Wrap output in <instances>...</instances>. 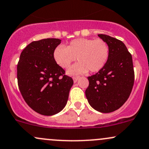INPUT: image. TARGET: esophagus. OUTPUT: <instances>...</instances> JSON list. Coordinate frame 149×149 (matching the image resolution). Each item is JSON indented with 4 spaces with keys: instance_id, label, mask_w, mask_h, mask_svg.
<instances>
[{
    "instance_id": "obj_1",
    "label": "esophagus",
    "mask_w": 149,
    "mask_h": 149,
    "mask_svg": "<svg viewBox=\"0 0 149 149\" xmlns=\"http://www.w3.org/2000/svg\"><path fill=\"white\" fill-rule=\"evenodd\" d=\"M79 79V76H73V81H74V83H76V81H78V79Z\"/></svg>"
}]
</instances>
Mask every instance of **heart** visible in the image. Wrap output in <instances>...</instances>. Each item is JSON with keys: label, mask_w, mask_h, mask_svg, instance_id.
I'll use <instances>...</instances> for the list:
<instances>
[{"label": "heart", "mask_w": 149, "mask_h": 149, "mask_svg": "<svg viewBox=\"0 0 149 149\" xmlns=\"http://www.w3.org/2000/svg\"><path fill=\"white\" fill-rule=\"evenodd\" d=\"M110 54L108 43L102 39L81 38L73 39L66 47L60 45L53 53L54 61L62 68H67L72 62L73 64L67 70L70 76L99 71L107 63Z\"/></svg>", "instance_id": "heart-1"}]
</instances>
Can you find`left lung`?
<instances>
[{"mask_svg": "<svg viewBox=\"0 0 149 149\" xmlns=\"http://www.w3.org/2000/svg\"><path fill=\"white\" fill-rule=\"evenodd\" d=\"M98 36L108 43L109 60L101 70L88 77L86 96L89 104L101 113H111L127 101L134 83L131 54L121 40L105 35Z\"/></svg>", "mask_w": 149, "mask_h": 149, "instance_id": "obj_1", "label": "left lung"}]
</instances>
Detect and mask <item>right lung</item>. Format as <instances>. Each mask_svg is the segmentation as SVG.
<instances>
[{"instance_id": "obj_1", "label": "right lung", "mask_w": 149, "mask_h": 149, "mask_svg": "<svg viewBox=\"0 0 149 149\" xmlns=\"http://www.w3.org/2000/svg\"><path fill=\"white\" fill-rule=\"evenodd\" d=\"M58 38L31 42L20 56L17 79L21 93L26 103L36 112L52 116L66 105L71 77L54 61L53 53L61 43Z\"/></svg>"}]
</instances>
